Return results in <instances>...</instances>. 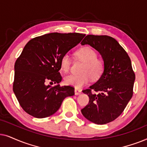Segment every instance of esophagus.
Returning a JSON list of instances; mask_svg holds the SVG:
<instances>
[{"instance_id":"obj_1","label":"esophagus","mask_w":147,"mask_h":147,"mask_svg":"<svg viewBox=\"0 0 147 147\" xmlns=\"http://www.w3.org/2000/svg\"><path fill=\"white\" fill-rule=\"evenodd\" d=\"M81 89H75V94L76 95H80V94L81 93Z\"/></svg>"}]
</instances>
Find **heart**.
<instances>
[{
	"label": "heart",
	"mask_w": 147,
	"mask_h": 147,
	"mask_svg": "<svg viewBox=\"0 0 147 147\" xmlns=\"http://www.w3.org/2000/svg\"><path fill=\"white\" fill-rule=\"evenodd\" d=\"M75 55L78 60L83 62L79 75H71L65 77L64 81L68 85L81 88L88 83L90 78L93 81L98 80L104 71V62L97 58L96 51L88 46L77 50ZM71 66V60L68 54H64L60 60V70L68 72Z\"/></svg>",
	"instance_id": "heart-1"
}]
</instances>
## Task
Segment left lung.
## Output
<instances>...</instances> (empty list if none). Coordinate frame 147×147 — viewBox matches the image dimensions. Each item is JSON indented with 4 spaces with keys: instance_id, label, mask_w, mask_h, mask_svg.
Instances as JSON below:
<instances>
[{
    "instance_id": "1",
    "label": "left lung",
    "mask_w": 147,
    "mask_h": 147,
    "mask_svg": "<svg viewBox=\"0 0 147 147\" xmlns=\"http://www.w3.org/2000/svg\"><path fill=\"white\" fill-rule=\"evenodd\" d=\"M81 44L98 51L105 65L98 81L83 91L89 101L81 113L95 124H105L120 116L132 97L135 74L130 58L111 37L87 35Z\"/></svg>"
}]
</instances>
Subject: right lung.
Instances as JSON below:
<instances>
[{
  "label": "right lung",
  "instance_id": "obj_1",
  "mask_svg": "<svg viewBox=\"0 0 147 147\" xmlns=\"http://www.w3.org/2000/svg\"><path fill=\"white\" fill-rule=\"evenodd\" d=\"M85 34L51 33L27 42L15 64L13 92L25 112L37 118L52 116L66 97L75 95L70 86L46 85L59 83L60 60L81 42Z\"/></svg>",
  "mask_w": 147,
  "mask_h": 147
}]
</instances>
